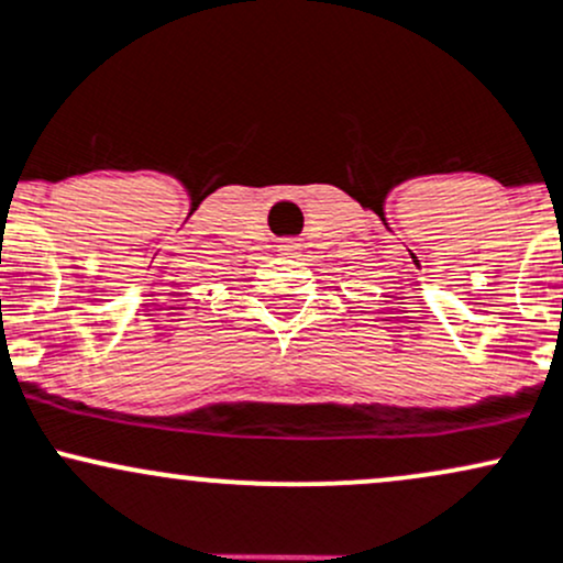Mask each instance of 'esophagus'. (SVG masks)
I'll return each instance as SVG.
<instances>
[{"instance_id":"34e87169","label":"esophagus","mask_w":563,"mask_h":563,"mask_svg":"<svg viewBox=\"0 0 563 563\" xmlns=\"http://www.w3.org/2000/svg\"><path fill=\"white\" fill-rule=\"evenodd\" d=\"M295 250H300V244H298V242H292V239H289V242H284V244H282V252H287V255H292Z\"/></svg>"}]
</instances>
